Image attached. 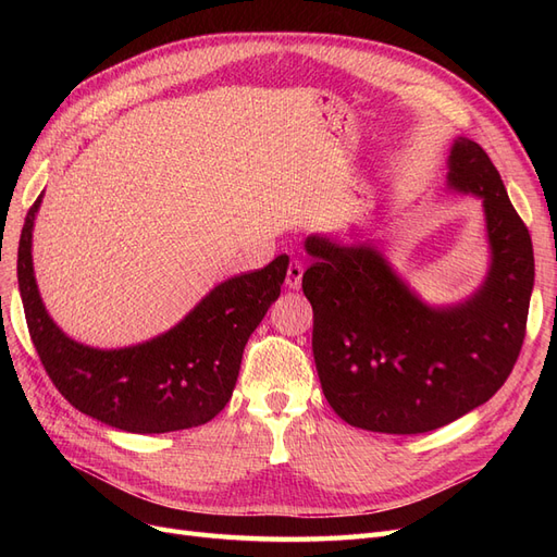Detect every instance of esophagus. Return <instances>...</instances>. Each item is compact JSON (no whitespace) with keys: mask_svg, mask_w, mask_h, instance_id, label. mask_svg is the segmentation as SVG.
I'll list each match as a JSON object with an SVG mask.
<instances>
[{"mask_svg":"<svg viewBox=\"0 0 557 557\" xmlns=\"http://www.w3.org/2000/svg\"><path fill=\"white\" fill-rule=\"evenodd\" d=\"M301 274H305V267H301L299 260H290L288 264V274H285V285H288L290 290H297L301 285Z\"/></svg>","mask_w":557,"mask_h":557,"instance_id":"34e87169","label":"esophagus"}]
</instances>
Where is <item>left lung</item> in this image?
I'll use <instances>...</instances> for the list:
<instances>
[{
    "label": "left lung",
    "mask_w": 557,
    "mask_h": 557,
    "mask_svg": "<svg viewBox=\"0 0 557 557\" xmlns=\"http://www.w3.org/2000/svg\"><path fill=\"white\" fill-rule=\"evenodd\" d=\"M450 188L483 199L493 267L483 288L453 309H430L376 250L309 237L301 276L313 307V358L330 407L381 434L444 428L491 399L520 356L534 285L528 225L485 150L458 139Z\"/></svg>",
    "instance_id": "8db88e82"
}]
</instances>
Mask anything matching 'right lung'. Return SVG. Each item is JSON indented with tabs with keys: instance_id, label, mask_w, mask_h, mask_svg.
Masks as SVG:
<instances>
[{
	"instance_id": "right-lung-1",
	"label": "right lung",
	"mask_w": 557,
	"mask_h": 557,
	"mask_svg": "<svg viewBox=\"0 0 557 557\" xmlns=\"http://www.w3.org/2000/svg\"><path fill=\"white\" fill-rule=\"evenodd\" d=\"M29 207L18 244V288L39 360L62 397L81 413L134 432L162 434L209 423L225 409L248 336L281 295L288 256L213 288L181 323L153 342L97 350L64 336L48 318L32 272Z\"/></svg>"
}]
</instances>
